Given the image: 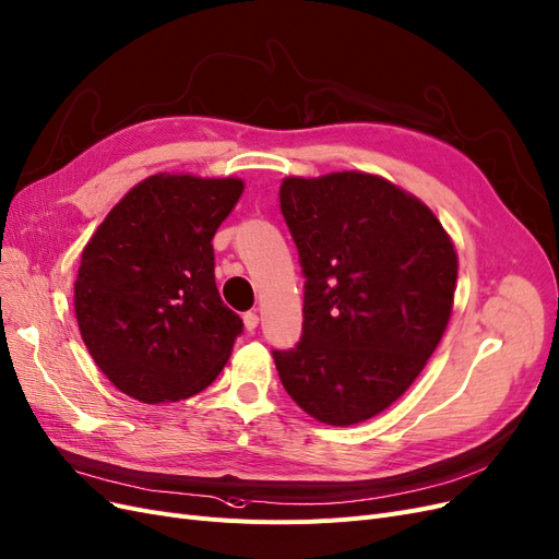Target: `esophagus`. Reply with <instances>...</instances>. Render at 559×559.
<instances>
[{
	"mask_svg": "<svg viewBox=\"0 0 559 559\" xmlns=\"http://www.w3.org/2000/svg\"><path fill=\"white\" fill-rule=\"evenodd\" d=\"M243 325H246V330H248V332H255V330H258V325H260V316H258V311H248V313H243Z\"/></svg>",
	"mask_w": 559,
	"mask_h": 559,
	"instance_id": "34e87169",
	"label": "esophagus"
}]
</instances>
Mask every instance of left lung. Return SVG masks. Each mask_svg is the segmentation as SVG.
I'll return each instance as SVG.
<instances>
[{"instance_id": "8db88e82", "label": "left lung", "mask_w": 559, "mask_h": 559, "mask_svg": "<svg viewBox=\"0 0 559 559\" xmlns=\"http://www.w3.org/2000/svg\"><path fill=\"white\" fill-rule=\"evenodd\" d=\"M281 213L306 276L301 341L274 350L285 392L348 427L397 402L450 322L457 250L416 194L367 171L285 176Z\"/></svg>"}]
</instances>
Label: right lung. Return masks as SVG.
<instances>
[{"instance_id": "1", "label": "right lung", "mask_w": 559, "mask_h": 559, "mask_svg": "<svg viewBox=\"0 0 559 559\" xmlns=\"http://www.w3.org/2000/svg\"><path fill=\"white\" fill-rule=\"evenodd\" d=\"M243 188L237 176L153 174L85 243L76 322L95 365L128 397L188 400L227 365L243 322L215 287L211 241Z\"/></svg>"}]
</instances>
